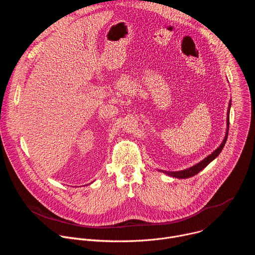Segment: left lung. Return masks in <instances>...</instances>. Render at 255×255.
Masks as SVG:
<instances>
[{
	"instance_id": "left-lung-1",
	"label": "left lung",
	"mask_w": 255,
	"mask_h": 255,
	"mask_svg": "<svg viewBox=\"0 0 255 255\" xmlns=\"http://www.w3.org/2000/svg\"><path fill=\"white\" fill-rule=\"evenodd\" d=\"M230 107H231V101L229 102V106H228V110H227V129H226V133H225V137L222 141V143L220 144V146L218 147L215 151H213L210 155H208L207 157H205L202 161H200L199 163L186 168L184 170H178V171H166V170H160L163 173L170 175L172 177H176V178H188L191 176L196 175L197 173H199L201 170H203L211 161H213L218 155L220 154V152L222 151L224 145L227 141V137H228V130H229V114H230Z\"/></svg>"
}]
</instances>
